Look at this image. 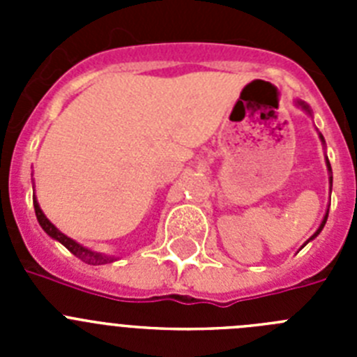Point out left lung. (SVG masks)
I'll return each mask as SVG.
<instances>
[{
  "label": "left lung",
  "mask_w": 357,
  "mask_h": 357,
  "mask_svg": "<svg viewBox=\"0 0 357 357\" xmlns=\"http://www.w3.org/2000/svg\"><path fill=\"white\" fill-rule=\"evenodd\" d=\"M301 105H302V107H304V109H305V110H307V112H309V107H307V105H305V103H301ZM320 139H321V141H324V137H321V135H320ZM327 168H329V172H331V164H329V160H327ZM331 185H333V176H331ZM327 216H329V213H327V214H326V218H324V222H321L320 229H318V230H317V232H314V234H313V236H311V238H309V239H307V241H311V239H313V238H317V236H318V234H320V232H321V229H324V225H326V222H327ZM307 241H305V243H307Z\"/></svg>",
  "instance_id": "obj_1"
}]
</instances>
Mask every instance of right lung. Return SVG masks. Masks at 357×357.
Returning <instances> with one entry per match:
<instances>
[{
    "label": "right lung",
    "instance_id": "right-lung-1",
    "mask_svg": "<svg viewBox=\"0 0 357 357\" xmlns=\"http://www.w3.org/2000/svg\"><path fill=\"white\" fill-rule=\"evenodd\" d=\"M33 209H36L37 222H39V225L43 227L44 232H46L48 236H52L53 239H56V241H61L73 255H77L78 259H82L84 263H87V264H107V263H112V261H114V257H109V255H103V254H98V252L89 250V248L82 247V245H78L77 241H73L71 238H68L66 234H62L61 230L56 229V227L50 222L48 218L44 216V213L40 211V207H39V204H37L36 198H33Z\"/></svg>",
    "mask_w": 357,
    "mask_h": 357
}]
</instances>
